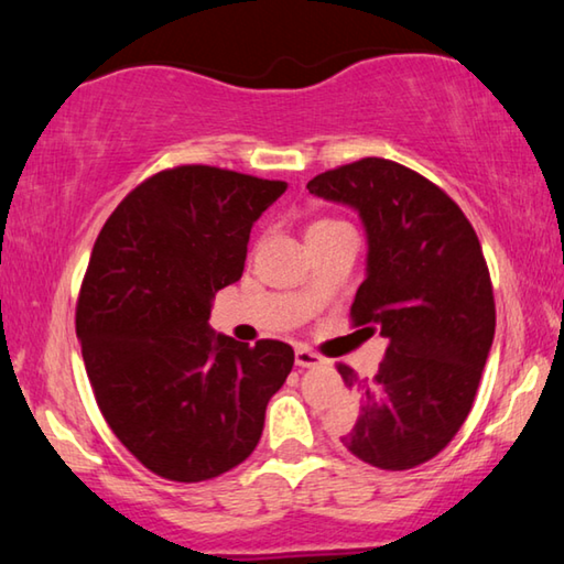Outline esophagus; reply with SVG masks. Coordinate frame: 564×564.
I'll use <instances>...</instances> for the list:
<instances>
[{"mask_svg": "<svg viewBox=\"0 0 564 564\" xmlns=\"http://www.w3.org/2000/svg\"><path fill=\"white\" fill-rule=\"evenodd\" d=\"M326 362V358L318 356V352H313L311 348H295V366L299 368H316V366H323Z\"/></svg>", "mask_w": 564, "mask_h": 564, "instance_id": "1", "label": "esophagus"}]
</instances>
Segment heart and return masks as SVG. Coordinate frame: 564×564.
I'll return each instance as SVG.
<instances>
[{
  "label": "heart",
  "mask_w": 564,
  "mask_h": 564,
  "mask_svg": "<svg viewBox=\"0 0 564 564\" xmlns=\"http://www.w3.org/2000/svg\"><path fill=\"white\" fill-rule=\"evenodd\" d=\"M340 221H333V218H318V221H313L308 226V234L311 231H321V228H330V226H338Z\"/></svg>",
  "instance_id": "1"
}]
</instances>
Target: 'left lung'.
Wrapping results in <instances>:
<instances>
[{"mask_svg":"<svg viewBox=\"0 0 564 564\" xmlns=\"http://www.w3.org/2000/svg\"><path fill=\"white\" fill-rule=\"evenodd\" d=\"M308 191L352 206L366 224L368 275L350 323L388 338L373 378L336 366L358 403L340 443L380 470H410L445 451L480 386L495 336L482 246L441 186L395 161L323 171Z\"/></svg>","mask_w":564,"mask_h":564,"instance_id":"obj_1","label":"left lung"}]
</instances>
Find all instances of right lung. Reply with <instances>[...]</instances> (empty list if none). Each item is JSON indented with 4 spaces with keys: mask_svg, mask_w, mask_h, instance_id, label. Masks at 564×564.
<instances>
[{
    "mask_svg": "<svg viewBox=\"0 0 564 564\" xmlns=\"http://www.w3.org/2000/svg\"><path fill=\"white\" fill-rule=\"evenodd\" d=\"M283 181L184 164L129 191L94 243L76 336L113 435L174 482L241 465L293 368L283 340L256 346L208 328L212 299L243 273L251 226Z\"/></svg>",
    "mask_w": 564,
    "mask_h": 564,
    "instance_id": "right-lung-1",
    "label": "right lung"
}]
</instances>
